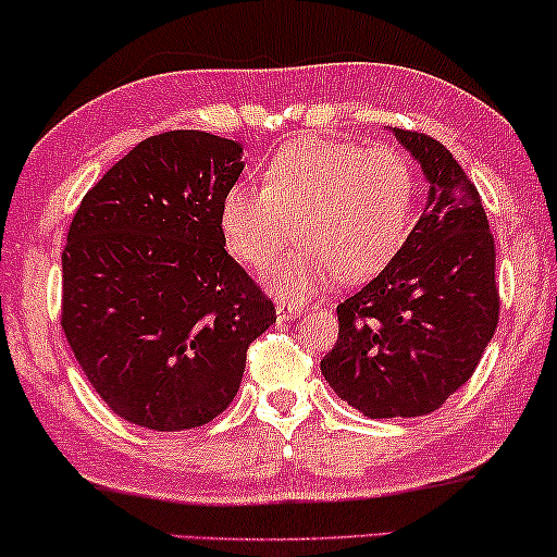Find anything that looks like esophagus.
Returning a JSON list of instances; mask_svg holds the SVG:
<instances>
[{
    "label": "esophagus",
    "mask_w": 557,
    "mask_h": 557,
    "mask_svg": "<svg viewBox=\"0 0 557 557\" xmlns=\"http://www.w3.org/2000/svg\"><path fill=\"white\" fill-rule=\"evenodd\" d=\"M301 314H305L301 305H294V301H276V317L281 322L294 320V317H301Z\"/></svg>",
    "instance_id": "esophagus-1"
}]
</instances>
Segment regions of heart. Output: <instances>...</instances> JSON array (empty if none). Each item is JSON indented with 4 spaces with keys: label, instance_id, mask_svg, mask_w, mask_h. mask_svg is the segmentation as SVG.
<instances>
[{
    "label": "heart",
    "instance_id": "b5f03b06",
    "mask_svg": "<svg viewBox=\"0 0 557 557\" xmlns=\"http://www.w3.org/2000/svg\"><path fill=\"white\" fill-rule=\"evenodd\" d=\"M263 184L227 189L220 233L237 261L263 269L296 222L301 245L263 273L265 286L284 299H309L337 276H375L409 237L414 173L394 148L296 137L271 158Z\"/></svg>",
    "mask_w": 557,
    "mask_h": 557
}]
</instances>
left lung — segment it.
Wrapping results in <instances>:
<instances>
[{"label": "left lung", "mask_w": 557, "mask_h": 557, "mask_svg": "<svg viewBox=\"0 0 557 557\" xmlns=\"http://www.w3.org/2000/svg\"><path fill=\"white\" fill-rule=\"evenodd\" d=\"M430 184L392 263L337 307L322 358L332 392L368 420L422 417L471 379L499 322L494 235L475 186L443 143L392 127Z\"/></svg>", "instance_id": "8db88e82"}]
</instances>
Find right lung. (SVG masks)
<instances>
[{"mask_svg":"<svg viewBox=\"0 0 557 557\" xmlns=\"http://www.w3.org/2000/svg\"><path fill=\"white\" fill-rule=\"evenodd\" d=\"M245 169L227 137L173 129L91 186L63 248L61 327L122 420L201 428L235 399L248 345L276 322L227 256L220 205Z\"/></svg>","mask_w":557,"mask_h":557,"instance_id":"add662e5","label":"right lung"}]
</instances>
